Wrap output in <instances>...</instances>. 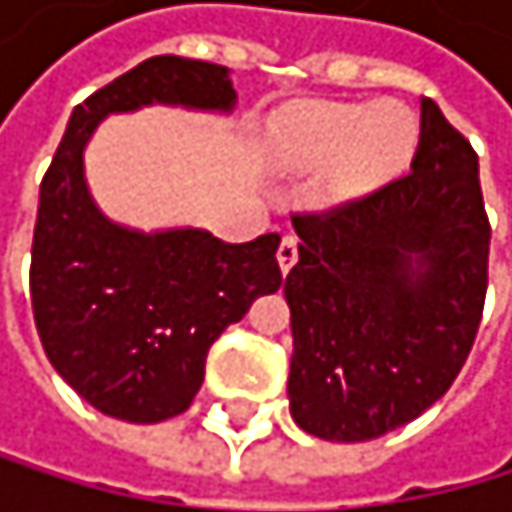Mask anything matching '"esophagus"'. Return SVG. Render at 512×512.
<instances>
[{"label": "esophagus", "mask_w": 512, "mask_h": 512, "mask_svg": "<svg viewBox=\"0 0 512 512\" xmlns=\"http://www.w3.org/2000/svg\"><path fill=\"white\" fill-rule=\"evenodd\" d=\"M276 258H279V267L282 273H288L294 264H298V236H285L279 251H276Z\"/></svg>", "instance_id": "esophagus-1"}]
</instances>
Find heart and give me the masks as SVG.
Listing matches in <instances>:
<instances>
[{
	"label": "heart",
	"mask_w": 512,
	"mask_h": 512,
	"mask_svg": "<svg viewBox=\"0 0 512 512\" xmlns=\"http://www.w3.org/2000/svg\"><path fill=\"white\" fill-rule=\"evenodd\" d=\"M418 144L408 107L313 104L288 113L276 128V159L291 171H328L331 199H356L396 174Z\"/></svg>",
	"instance_id": "obj_1"
}]
</instances>
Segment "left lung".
I'll list each match as a JSON object with an SVG mask.
<instances>
[{
	"instance_id": "obj_1",
	"label": "left lung",
	"mask_w": 512,
	"mask_h": 512,
	"mask_svg": "<svg viewBox=\"0 0 512 512\" xmlns=\"http://www.w3.org/2000/svg\"><path fill=\"white\" fill-rule=\"evenodd\" d=\"M291 224L294 424L365 442L415 421L455 384L482 322L491 227L476 150L424 97L408 174Z\"/></svg>"
}]
</instances>
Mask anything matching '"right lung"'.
I'll list each match as a JSON object with an SVG mask.
<instances>
[{
  "instance_id": "right-lung-1",
  "label": "right lung",
  "mask_w": 512,
  "mask_h": 512,
  "mask_svg": "<svg viewBox=\"0 0 512 512\" xmlns=\"http://www.w3.org/2000/svg\"><path fill=\"white\" fill-rule=\"evenodd\" d=\"M147 104L230 113V70L159 54L85 97L70 116L42 187L30 298L54 371L85 402L128 424L190 408L208 347L282 285L279 233L224 242L205 230L141 233L94 205L82 153L97 122Z\"/></svg>"
}]
</instances>
